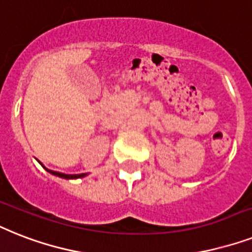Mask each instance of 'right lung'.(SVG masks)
Segmentation results:
<instances>
[{"label": "right lung", "instance_id": "obj_1", "mask_svg": "<svg viewBox=\"0 0 252 252\" xmlns=\"http://www.w3.org/2000/svg\"><path fill=\"white\" fill-rule=\"evenodd\" d=\"M42 165V164H41ZM44 167V165H42ZM45 168V167H44ZM46 171H48L49 173H52V175L54 176H58V177H61V179H66V180H76V179H83V177H85L87 176V173H80V175H66V173H62V172H55V171H52V169H48L45 168Z\"/></svg>", "mask_w": 252, "mask_h": 252}]
</instances>
